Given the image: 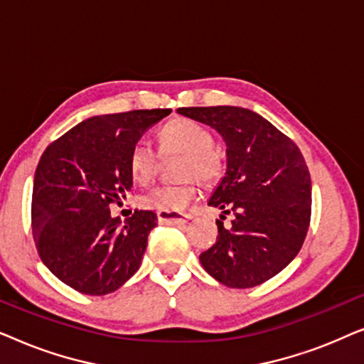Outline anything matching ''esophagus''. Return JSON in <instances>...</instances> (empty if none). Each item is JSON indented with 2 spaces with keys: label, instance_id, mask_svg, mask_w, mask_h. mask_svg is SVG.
<instances>
[{
  "label": "esophagus",
  "instance_id": "1",
  "mask_svg": "<svg viewBox=\"0 0 364 364\" xmlns=\"http://www.w3.org/2000/svg\"><path fill=\"white\" fill-rule=\"evenodd\" d=\"M157 218L161 223H168V225H183L191 218V213L157 212Z\"/></svg>",
  "mask_w": 364,
  "mask_h": 364
}]
</instances>
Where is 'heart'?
Returning <instances> with one entry per match:
<instances>
[{"label":"heart","instance_id":"obj_1","mask_svg":"<svg viewBox=\"0 0 364 364\" xmlns=\"http://www.w3.org/2000/svg\"><path fill=\"white\" fill-rule=\"evenodd\" d=\"M164 157L182 154L177 164V183H164L139 197V205L147 210L182 212L197 196L198 181L212 183L222 176V162L213 151L212 134L191 119L176 117L157 132ZM159 156L146 144L139 142L129 154V172L139 183H147L156 173Z\"/></svg>","mask_w":364,"mask_h":364}]
</instances>
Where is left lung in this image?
Masks as SVG:
<instances>
[{
    "mask_svg": "<svg viewBox=\"0 0 364 364\" xmlns=\"http://www.w3.org/2000/svg\"><path fill=\"white\" fill-rule=\"evenodd\" d=\"M227 146V171L208 205L233 213L218 220L217 242L200 255L208 275L230 288L270 280L298 255L311 215V178L296 144L250 109L181 107Z\"/></svg>",
    "mask_w": 364,
    "mask_h": 364,
    "instance_id": "left-lung-1",
    "label": "left lung"
}]
</instances>
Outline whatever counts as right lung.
<instances>
[{
  "mask_svg": "<svg viewBox=\"0 0 364 364\" xmlns=\"http://www.w3.org/2000/svg\"><path fill=\"white\" fill-rule=\"evenodd\" d=\"M171 109L94 116L43 152L34 172L31 223L39 257L54 277L84 295H107L141 267L151 210L121 222L109 205L132 187L129 154Z\"/></svg>",
  "mask_w": 364,
  "mask_h": 364,
  "instance_id": "add662e5",
  "label": "right lung"
}]
</instances>
